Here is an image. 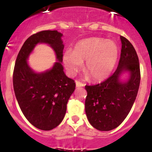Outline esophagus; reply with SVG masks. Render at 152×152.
Wrapping results in <instances>:
<instances>
[{
    "label": "esophagus",
    "mask_w": 152,
    "mask_h": 152,
    "mask_svg": "<svg viewBox=\"0 0 152 152\" xmlns=\"http://www.w3.org/2000/svg\"><path fill=\"white\" fill-rule=\"evenodd\" d=\"M76 87H84L85 86V84L82 83V82H80L79 81H76Z\"/></svg>",
    "instance_id": "esophagus-1"
}]
</instances>
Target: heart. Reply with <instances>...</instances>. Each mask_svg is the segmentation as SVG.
I'll return each mask as SVG.
<instances>
[{
	"instance_id": "b5f03b06",
	"label": "heart",
	"mask_w": 152,
	"mask_h": 152,
	"mask_svg": "<svg viewBox=\"0 0 152 152\" xmlns=\"http://www.w3.org/2000/svg\"><path fill=\"white\" fill-rule=\"evenodd\" d=\"M118 47L112 40L102 38H88L79 41L73 52H65V66L70 73H76L86 61L83 70L93 81H102L110 74L117 62Z\"/></svg>"
}]
</instances>
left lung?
<instances>
[{"instance_id": "obj_1", "label": "left lung", "mask_w": 152, "mask_h": 152, "mask_svg": "<svg viewBox=\"0 0 152 152\" xmlns=\"http://www.w3.org/2000/svg\"><path fill=\"white\" fill-rule=\"evenodd\" d=\"M121 57L114 73L102 83L85 86L86 115L90 124L99 131L114 129L124 121L140 86V64L135 49L124 37L121 36ZM125 71L130 73V78L122 83L120 76Z\"/></svg>"}]
</instances>
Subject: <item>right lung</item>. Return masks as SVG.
I'll return each instance as SVG.
<instances>
[{"mask_svg":"<svg viewBox=\"0 0 152 152\" xmlns=\"http://www.w3.org/2000/svg\"><path fill=\"white\" fill-rule=\"evenodd\" d=\"M62 34L42 31L30 36L18 53L13 72V87L24 116L41 130L53 129L63 120L68 99L76 87L74 80L64 73L62 65L64 45ZM38 43H47L54 49L58 61L42 73H35L28 65V56Z\"/></svg>","mask_w":152,"mask_h":152,"instance_id":"right-lung-1","label":"right lung"}]
</instances>
